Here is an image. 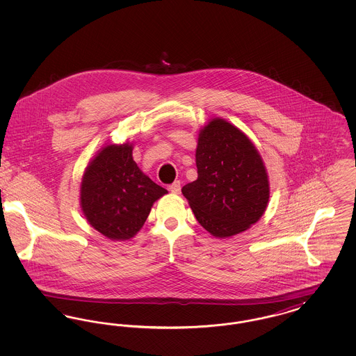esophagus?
I'll return each instance as SVG.
<instances>
[{
  "mask_svg": "<svg viewBox=\"0 0 356 356\" xmlns=\"http://www.w3.org/2000/svg\"><path fill=\"white\" fill-rule=\"evenodd\" d=\"M170 191L172 193H180V191H181V183L177 180V181H175V183H172L170 186Z\"/></svg>",
  "mask_w": 356,
  "mask_h": 356,
  "instance_id": "obj_1",
  "label": "esophagus"
}]
</instances>
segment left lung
<instances>
[{
  "label": "left lung",
  "instance_id": "obj_1",
  "mask_svg": "<svg viewBox=\"0 0 356 356\" xmlns=\"http://www.w3.org/2000/svg\"><path fill=\"white\" fill-rule=\"evenodd\" d=\"M197 180L181 192L195 218L213 236L240 234L259 220L270 197L268 177L250 138L225 120L199 135Z\"/></svg>",
  "mask_w": 356,
  "mask_h": 356
}]
</instances>
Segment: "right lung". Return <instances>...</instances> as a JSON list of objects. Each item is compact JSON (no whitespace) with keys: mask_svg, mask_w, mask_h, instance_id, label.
I'll return each instance as SVG.
<instances>
[{"mask_svg":"<svg viewBox=\"0 0 356 356\" xmlns=\"http://www.w3.org/2000/svg\"><path fill=\"white\" fill-rule=\"evenodd\" d=\"M167 189L137 167L132 145H108L88 165L81 183V207L89 224L112 240L135 236L153 203Z\"/></svg>","mask_w":356,"mask_h":356,"instance_id":"right-lung-1","label":"right lung"}]
</instances>
